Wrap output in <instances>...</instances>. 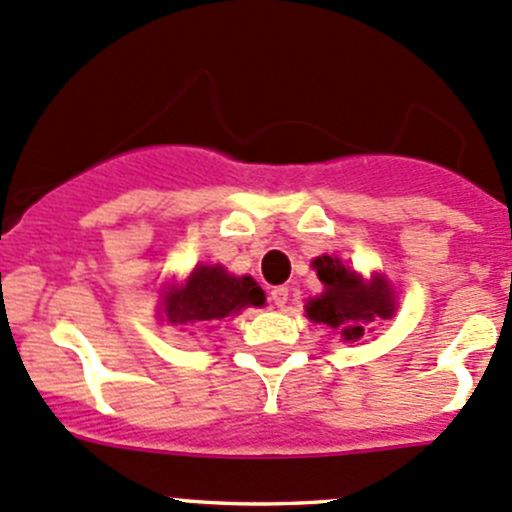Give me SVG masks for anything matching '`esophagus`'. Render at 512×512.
<instances>
[{"label": "esophagus", "instance_id": "obj_1", "mask_svg": "<svg viewBox=\"0 0 512 512\" xmlns=\"http://www.w3.org/2000/svg\"><path fill=\"white\" fill-rule=\"evenodd\" d=\"M270 299H272V302L277 304V307H285V304H287V299H289V287H285V285H277V287H272V292H270Z\"/></svg>", "mask_w": 512, "mask_h": 512}]
</instances>
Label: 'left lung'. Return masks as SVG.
Instances as JSON below:
<instances>
[{"instance_id":"8db88e82","label":"left lung","mask_w":512,"mask_h":512,"mask_svg":"<svg viewBox=\"0 0 512 512\" xmlns=\"http://www.w3.org/2000/svg\"><path fill=\"white\" fill-rule=\"evenodd\" d=\"M317 277L324 282V294L307 302V317L327 324L344 339L364 337V324L374 319H389L396 312L394 297L384 280L364 285L356 272L342 265L337 257H317L312 262Z\"/></svg>"}]
</instances>
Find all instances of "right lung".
Listing matches in <instances>:
<instances>
[{
    "instance_id": "add662e5",
    "label": "right lung",
    "mask_w": 512,
    "mask_h": 512,
    "mask_svg": "<svg viewBox=\"0 0 512 512\" xmlns=\"http://www.w3.org/2000/svg\"><path fill=\"white\" fill-rule=\"evenodd\" d=\"M260 304H265V292L252 277H232L220 265H198L183 287L165 297V319L205 327Z\"/></svg>"
}]
</instances>
